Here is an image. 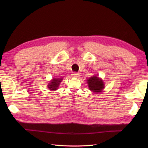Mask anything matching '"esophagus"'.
Masks as SVG:
<instances>
[{"mask_svg": "<svg viewBox=\"0 0 148 148\" xmlns=\"http://www.w3.org/2000/svg\"><path fill=\"white\" fill-rule=\"evenodd\" d=\"M72 76L73 77H79V74L77 73V72H73V73L72 74Z\"/></svg>", "mask_w": 148, "mask_h": 148, "instance_id": "34e87169", "label": "esophagus"}]
</instances>
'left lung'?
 <instances>
[{"instance_id": "8db88e82", "label": "left lung", "mask_w": 148, "mask_h": 148, "mask_svg": "<svg viewBox=\"0 0 148 148\" xmlns=\"http://www.w3.org/2000/svg\"><path fill=\"white\" fill-rule=\"evenodd\" d=\"M88 85L89 89L92 92L99 93L102 92L104 88V83L102 79H100L98 76H94L90 77L87 79Z\"/></svg>"}]
</instances>
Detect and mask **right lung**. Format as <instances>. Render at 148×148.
Returning a JSON list of instances; mask_svg holds the SVG:
<instances>
[{
	"instance_id": "add662e5",
	"label": "right lung",
	"mask_w": 148,
	"mask_h": 148,
	"mask_svg": "<svg viewBox=\"0 0 148 148\" xmlns=\"http://www.w3.org/2000/svg\"><path fill=\"white\" fill-rule=\"evenodd\" d=\"M62 78H53V79L48 83V85L47 86L51 91H55L58 89L60 85V83L62 82Z\"/></svg>"
}]
</instances>
